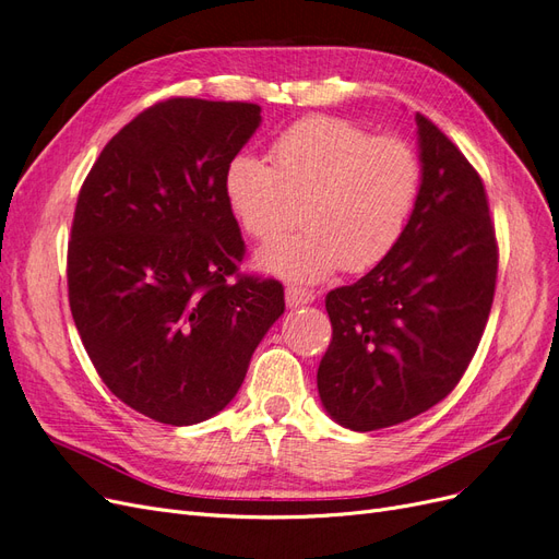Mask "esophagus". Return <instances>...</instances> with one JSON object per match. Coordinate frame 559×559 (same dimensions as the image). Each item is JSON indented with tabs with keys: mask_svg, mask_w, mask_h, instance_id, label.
<instances>
[{
	"mask_svg": "<svg viewBox=\"0 0 559 559\" xmlns=\"http://www.w3.org/2000/svg\"><path fill=\"white\" fill-rule=\"evenodd\" d=\"M314 300V294L308 289H300V286H286V306L289 308H300L308 306V302Z\"/></svg>",
	"mask_w": 559,
	"mask_h": 559,
	"instance_id": "esophagus-1",
	"label": "esophagus"
}]
</instances>
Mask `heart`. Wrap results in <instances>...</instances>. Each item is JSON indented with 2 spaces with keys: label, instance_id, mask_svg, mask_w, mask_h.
<instances>
[{
  "label": "heart",
  "instance_id": "1",
  "mask_svg": "<svg viewBox=\"0 0 559 559\" xmlns=\"http://www.w3.org/2000/svg\"><path fill=\"white\" fill-rule=\"evenodd\" d=\"M265 160L238 154L224 173V195L251 240L273 245L259 267L314 284L382 263L411 224L425 179L417 148L399 134H370L337 116H308L280 132Z\"/></svg>",
  "mask_w": 559,
  "mask_h": 559
}]
</instances>
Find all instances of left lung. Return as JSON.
<instances>
[{"mask_svg": "<svg viewBox=\"0 0 559 559\" xmlns=\"http://www.w3.org/2000/svg\"><path fill=\"white\" fill-rule=\"evenodd\" d=\"M417 142L425 179L401 242L326 296L333 337L317 389L352 431L394 427L443 401L492 310L499 247L483 179L421 114Z\"/></svg>", "mask_w": 559, "mask_h": 559, "instance_id": "left-lung-1", "label": "left lung"}]
</instances>
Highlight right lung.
Wrapping results in <instances>:
<instances>
[{
  "instance_id": "obj_1",
  "label": "right lung",
  "mask_w": 559,
  "mask_h": 559,
  "mask_svg": "<svg viewBox=\"0 0 559 559\" xmlns=\"http://www.w3.org/2000/svg\"><path fill=\"white\" fill-rule=\"evenodd\" d=\"M259 123V105L170 97L114 134L79 191L76 331L109 392L163 425L224 411L284 312L277 280L238 273L245 240L224 195Z\"/></svg>"
}]
</instances>
